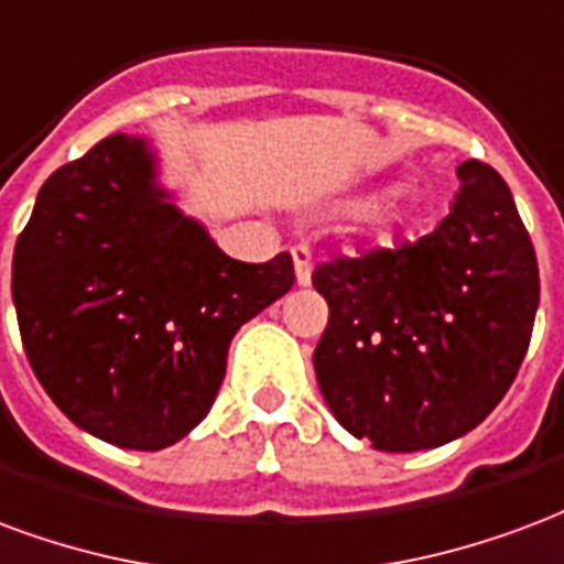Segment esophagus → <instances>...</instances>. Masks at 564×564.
<instances>
[{"label":"esophagus","instance_id":"34e87169","mask_svg":"<svg viewBox=\"0 0 564 564\" xmlns=\"http://www.w3.org/2000/svg\"><path fill=\"white\" fill-rule=\"evenodd\" d=\"M291 258H294V279H297L300 288L312 285V252L306 246H294L291 249Z\"/></svg>","mask_w":564,"mask_h":564}]
</instances>
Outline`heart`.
<instances>
[{
    "instance_id": "obj_1",
    "label": "heart",
    "mask_w": 564,
    "mask_h": 564,
    "mask_svg": "<svg viewBox=\"0 0 564 564\" xmlns=\"http://www.w3.org/2000/svg\"><path fill=\"white\" fill-rule=\"evenodd\" d=\"M390 192H397V195L390 197L381 209H376L378 200H381L378 192H372V195H360L355 204H351V209H355V213H369V209H376L378 228L384 234L405 231L409 225H414V221L421 219V197L412 195V192H400V188H390Z\"/></svg>"
}]
</instances>
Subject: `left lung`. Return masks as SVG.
<instances>
[{
	"label": "left lung",
	"mask_w": 564,
	"mask_h": 564,
	"mask_svg": "<svg viewBox=\"0 0 564 564\" xmlns=\"http://www.w3.org/2000/svg\"><path fill=\"white\" fill-rule=\"evenodd\" d=\"M433 234L312 273L327 330L312 355L333 417L376 451L412 454L475 430L508 393L532 339L538 258L490 164L456 167Z\"/></svg>",
	"instance_id": "8db88e82"
}]
</instances>
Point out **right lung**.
Segmentation results:
<instances>
[{
  "mask_svg": "<svg viewBox=\"0 0 564 564\" xmlns=\"http://www.w3.org/2000/svg\"><path fill=\"white\" fill-rule=\"evenodd\" d=\"M294 285L291 254L242 264L159 183L147 138L110 134L47 176L14 246L11 297L59 412L126 451L207 417L242 324Z\"/></svg>",
  "mask_w": 564,
  "mask_h": 564,
  "instance_id": "add662e5",
  "label": "right lung"
}]
</instances>
